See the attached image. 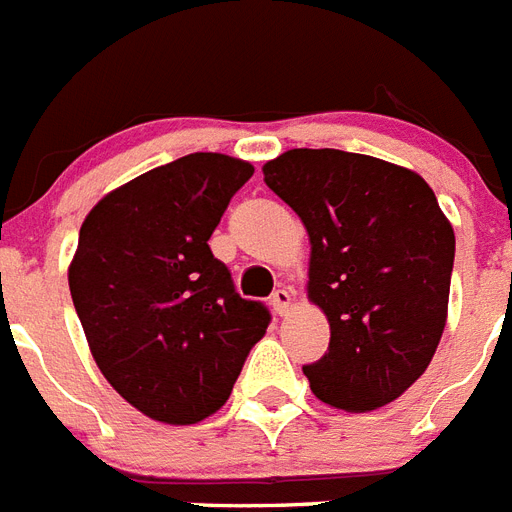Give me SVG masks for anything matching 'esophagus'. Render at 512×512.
Here are the masks:
<instances>
[{"label": "esophagus", "mask_w": 512, "mask_h": 512, "mask_svg": "<svg viewBox=\"0 0 512 512\" xmlns=\"http://www.w3.org/2000/svg\"><path fill=\"white\" fill-rule=\"evenodd\" d=\"M271 308L279 316H287V311L292 308V292L289 289H276L271 295Z\"/></svg>", "instance_id": "obj_1"}]
</instances>
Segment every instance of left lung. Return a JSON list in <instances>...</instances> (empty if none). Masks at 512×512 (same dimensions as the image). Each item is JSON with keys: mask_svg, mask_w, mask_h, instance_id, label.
Here are the masks:
<instances>
[{"mask_svg": "<svg viewBox=\"0 0 512 512\" xmlns=\"http://www.w3.org/2000/svg\"><path fill=\"white\" fill-rule=\"evenodd\" d=\"M263 175L311 239L308 300L332 332L303 366L313 396L345 412L396 401L446 327L454 228L436 193L417 172L337 148H292Z\"/></svg>", "mask_w": 512, "mask_h": 512, "instance_id": "1", "label": "left lung"}]
</instances>
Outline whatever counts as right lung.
Instances as JSON below:
<instances>
[{
	"label": "right lung",
	"instance_id": "add662e5",
	"mask_svg": "<svg viewBox=\"0 0 512 512\" xmlns=\"http://www.w3.org/2000/svg\"><path fill=\"white\" fill-rule=\"evenodd\" d=\"M255 167L188 154L119 185L90 209L68 265L95 364L138 412L193 425L228 401L271 313L244 300L209 249Z\"/></svg>",
	"mask_w": 512,
	"mask_h": 512
}]
</instances>
